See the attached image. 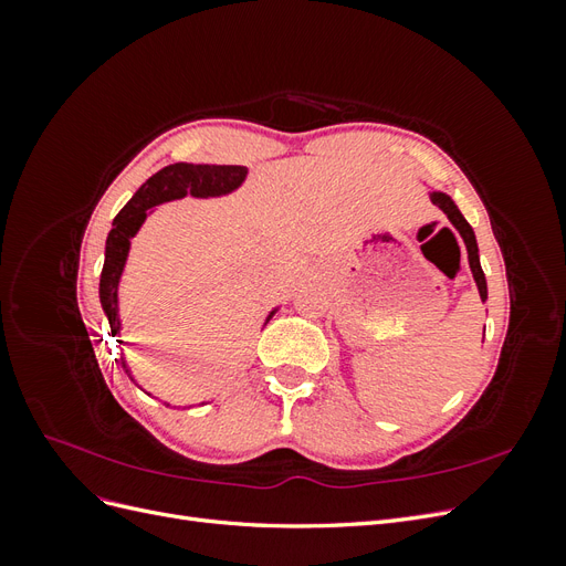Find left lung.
I'll return each mask as SVG.
<instances>
[{
	"instance_id": "obj_1",
	"label": "left lung",
	"mask_w": 566,
	"mask_h": 566,
	"mask_svg": "<svg viewBox=\"0 0 566 566\" xmlns=\"http://www.w3.org/2000/svg\"><path fill=\"white\" fill-rule=\"evenodd\" d=\"M432 202L437 205V208L449 217L451 224L455 227V231L462 235V241H465V248H468V260H470V269H472V276H474V283L479 287V297H482V302H486L489 293H486V279H484V271H482V264H479V248H476V238H474V231L472 227L468 224V219L460 214L458 205L441 191H432L430 193Z\"/></svg>"
}]
</instances>
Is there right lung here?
Masks as SVG:
<instances>
[{"instance_id": "right-lung-1", "label": "right lung", "mask_w": 566, "mask_h": 566, "mask_svg": "<svg viewBox=\"0 0 566 566\" xmlns=\"http://www.w3.org/2000/svg\"><path fill=\"white\" fill-rule=\"evenodd\" d=\"M245 177H248V167H241V165L175 163L153 175L139 191L132 196V200L125 205V208L119 210V214L113 219V229L106 238V260H104V271H101V281H98L101 306H104V312L108 316L113 337H117L119 328H123V323H119V306H117L119 279H123V271L127 264L132 238L142 229V224L148 217V210L156 208L160 202L179 200L184 196H193V198L227 196L235 191V188L245 181ZM273 314H276V310L266 316V323ZM117 342L123 345V339ZM123 368L129 375V368L125 361H123Z\"/></svg>"}]
</instances>
